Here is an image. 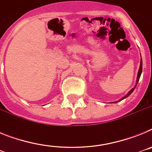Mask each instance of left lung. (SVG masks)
<instances>
[{
    "label": "left lung",
    "instance_id": "obj_1",
    "mask_svg": "<svg viewBox=\"0 0 152 152\" xmlns=\"http://www.w3.org/2000/svg\"><path fill=\"white\" fill-rule=\"evenodd\" d=\"M142 58H141V61H140V66H139V72H138V75H137V79H136V84H135V87H134L133 88H132V89L130 90L129 91V92H128V94H126V96H123V98H121V99H120V100H117V101H116V102H115V103H118V102H119V101H121V100H124L125 98L128 97V96H129L130 94H131L133 92V91H134V90H135V87H136L137 84H138V82H139V78H140V76H141V74H142Z\"/></svg>",
    "mask_w": 152,
    "mask_h": 152
}]
</instances>
